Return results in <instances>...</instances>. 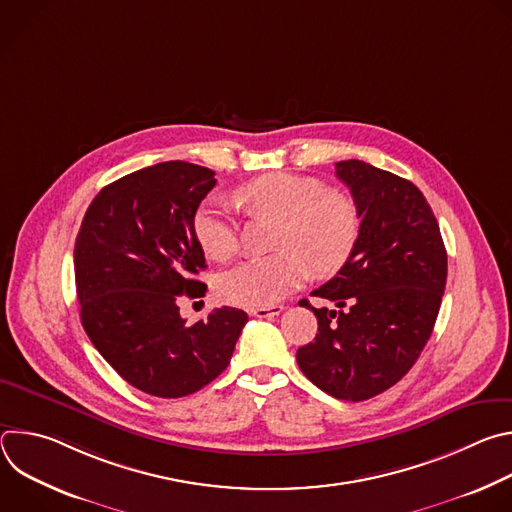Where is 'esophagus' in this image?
<instances>
[{
	"label": "esophagus",
	"mask_w": 512,
	"mask_h": 512,
	"mask_svg": "<svg viewBox=\"0 0 512 512\" xmlns=\"http://www.w3.org/2000/svg\"><path fill=\"white\" fill-rule=\"evenodd\" d=\"M283 312V306H271V308H253L249 310L251 316L255 318H273V316H279Z\"/></svg>",
	"instance_id": "34e87169"
}]
</instances>
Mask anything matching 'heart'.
<instances>
[{
    "label": "heart",
    "instance_id": "b5f03b06",
    "mask_svg": "<svg viewBox=\"0 0 512 512\" xmlns=\"http://www.w3.org/2000/svg\"><path fill=\"white\" fill-rule=\"evenodd\" d=\"M233 200L251 214L279 221L275 249L269 257H253L223 271L216 289L229 304L271 308L296 291L308 277L340 271L358 241L360 216L354 202L338 192H324L314 178L265 174L233 192ZM192 235L212 259L223 261L237 249L231 214L204 200L192 214Z\"/></svg>",
    "mask_w": 512,
    "mask_h": 512
}]
</instances>
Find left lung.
Listing matches in <instances>:
<instances>
[{
  "mask_svg": "<svg viewBox=\"0 0 512 512\" xmlns=\"http://www.w3.org/2000/svg\"><path fill=\"white\" fill-rule=\"evenodd\" d=\"M360 216L348 263L312 296L314 342L298 348L302 373L344 401L399 383L427 344L448 277V253L431 206L415 184L360 160L336 164Z\"/></svg>",
  "mask_w": 512,
  "mask_h": 512,
  "instance_id": "left-lung-1",
  "label": "left lung"
}]
</instances>
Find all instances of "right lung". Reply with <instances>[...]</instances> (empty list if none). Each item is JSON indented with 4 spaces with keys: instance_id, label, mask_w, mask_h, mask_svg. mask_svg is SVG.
<instances>
[{
    "instance_id": "right-lung-1",
    "label": "right lung",
    "mask_w": 512,
    "mask_h": 512,
    "mask_svg": "<svg viewBox=\"0 0 512 512\" xmlns=\"http://www.w3.org/2000/svg\"><path fill=\"white\" fill-rule=\"evenodd\" d=\"M214 184L212 170L180 160L137 170L95 196L77 235L83 328L129 385L154 397H186L214 381L249 320L229 306L192 326L180 316L182 296L206 294L192 214Z\"/></svg>"
}]
</instances>
